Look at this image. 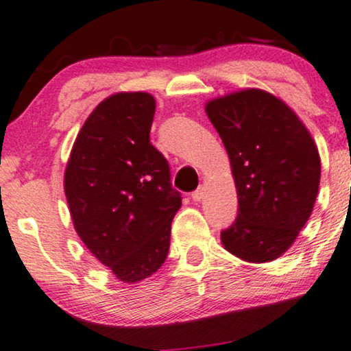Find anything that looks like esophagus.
Segmentation results:
<instances>
[{"label": "esophagus", "mask_w": 351, "mask_h": 351, "mask_svg": "<svg viewBox=\"0 0 351 351\" xmlns=\"http://www.w3.org/2000/svg\"><path fill=\"white\" fill-rule=\"evenodd\" d=\"M203 195H205V189L198 187V189L195 190V192L192 193V200H193V202H200L202 198H203Z\"/></svg>", "instance_id": "1"}]
</instances>
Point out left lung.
<instances>
[{
	"label": "left lung",
	"mask_w": 351,
	"mask_h": 351,
	"mask_svg": "<svg viewBox=\"0 0 351 351\" xmlns=\"http://www.w3.org/2000/svg\"><path fill=\"white\" fill-rule=\"evenodd\" d=\"M231 161L237 216L223 245L245 262L275 261L309 219L321 158L304 125L285 102L245 89L206 104Z\"/></svg>",
	"instance_id": "1"
}]
</instances>
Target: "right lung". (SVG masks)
<instances>
[{"label": "right lung", "mask_w": 351, "mask_h": 351, "mask_svg": "<svg viewBox=\"0 0 351 351\" xmlns=\"http://www.w3.org/2000/svg\"><path fill=\"white\" fill-rule=\"evenodd\" d=\"M154 109L146 93L107 97L84 122L64 172L77 236L125 283L162 265L182 205L167 159L149 143Z\"/></svg>", "instance_id": "1"}]
</instances>
